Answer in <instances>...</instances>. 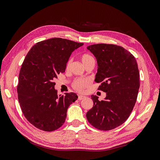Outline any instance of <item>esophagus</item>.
Instances as JSON below:
<instances>
[{"label":"esophagus","mask_w":160,"mask_h":160,"mask_svg":"<svg viewBox=\"0 0 160 160\" xmlns=\"http://www.w3.org/2000/svg\"><path fill=\"white\" fill-rule=\"evenodd\" d=\"M85 96H84V95H78V100H82V99H84V98H85Z\"/></svg>","instance_id":"34e87169"}]
</instances>
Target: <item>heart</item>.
Here are the masks:
<instances>
[{
  "label": "heart",
  "mask_w": 160,
  "mask_h": 160,
  "mask_svg": "<svg viewBox=\"0 0 160 160\" xmlns=\"http://www.w3.org/2000/svg\"><path fill=\"white\" fill-rule=\"evenodd\" d=\"M80 59L82 61V63L84 65L89 63V61L94 60V59L93 58L92 55H90L89 54H88V53L82 54L81 55ZM71 63V60H69L67 64V68H68L69 66H70ZM90 83H91V81H90V80L88 78H78L74 81L73 84V87L76 90H77L78 92H83L84 90V89H86L89 86Z\"/></svg>",
  "instance_id": "1"
}]
</instances>
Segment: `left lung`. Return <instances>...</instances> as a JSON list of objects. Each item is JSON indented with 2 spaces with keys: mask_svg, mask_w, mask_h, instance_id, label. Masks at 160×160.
Wrapping results in <instances>:
<instances>
[{
  "mask_svg": "<svg viewBox=\"0 0 160 160\" xmlns=\"http://www.w3.org/2000/svg\"><path fill=\"white\" fill-rule=\"evenodd\" d=\"M87 49L96 58L95 81L106 92L101 101L92 95L93 106L86 114L88 122L99 130L113 129L127 120L135 105L140 87L139 71L135 57L122 46L98 44Z\"/></svg>",
  "mask_w": 160,
  "mask_h": 160,
  "instance_id": "left-lung-1",
  "label": "left lung"
}]
</instances>
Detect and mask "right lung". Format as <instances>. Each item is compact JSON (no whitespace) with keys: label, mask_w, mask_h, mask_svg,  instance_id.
Returning a JSON list of instances; mask_svg holds the SVG:
<instances>
[{"label":"right lung","mask_w":160,"mask_h":160,"mask_svg":"<svg viewBox=\"0 0 160 160\" xmlns=\"http://www.w3.org/2000/svg\"><path fill=\"white\" fill-rule=\"evenodd\" d=\"M83 45L53 38L35 44L26 55L19 74L18 99L26 119L34 127L52 131L64 123L67 109L78 96L59 95L53 80L65 72L72 52Z\"/></svg>","instance_id":"1"}]
</instances>
